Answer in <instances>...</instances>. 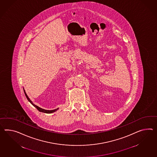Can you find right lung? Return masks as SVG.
Returning <instances> with one entry per match:
<instances>
[{"label":"right lung","mask_w":157,"mask_h":157,"mask_svg":"<svg viewBox=\"0 0 157 157\" xmlns=\"http://www.w3.org/2000/svg\"><path fill=\"white\" fill-rule=\"evenodd\" d=\"M24 89V88H23ZM24 93H25V95L26 96V97H27V99L31 103L34 107H36L37 109V110L40 111V112H44V113H53L54 112H56V111H57L58 109V108H57V109H53V110H46V109H42L41 108H40V107H38L37 105H35V104L33 103H32V101H31L30 99L29 98V97L28 96V95H27V94H26V92L25 91V90H24Z\"/></svg>","instance_id":"right-lung-1"}]
</instances>
